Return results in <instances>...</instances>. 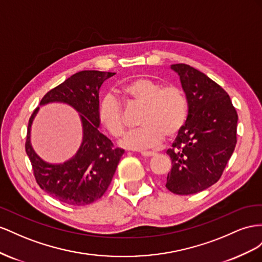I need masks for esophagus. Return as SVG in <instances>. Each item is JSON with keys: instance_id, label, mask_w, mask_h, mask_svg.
<instances>
[{"instance_id": "1", "label": "esophagus", "mask_w": 262, "mask_h": 262, "mask_svg": "<svg viewBox=\"0 0 262 262\" xmlns=\"http://www.w3.org/2000/svg\"><path fill=\"white\" fill-rule=\"evenodd\" d=\"M156 155L155 151H143L141 152V156L145 157V158H149V157H154Z\"/></svg>"}]
</instances>
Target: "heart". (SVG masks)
<instances>
[{"mask_svg":"<svg viewBox=\"0 0 262 262\" xmlns=\"http://www.w3.org/2000/svg\"><path fill=\"white\" fill-rule=\"evenodd\" d=\"M126 98L144 105L139 129L130 132L119 141L129 150H148L159 147L164 139L172 138L182 129L188 116V102L180 88L164 85L159 81L140 77L123 86ZM99 121L112 136L121 137L125 132L122 103L112 94H106L99 105Z\"/></svg>","mask_w":262,"mask_h":262,"instance_id":"b5f03b06","label":"heart"}]
</instances>
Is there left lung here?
Returning a JSON list of instances; mask_svg holds the SVG:
<instances>
[{"mask_svg": "<svg viewBox=\"0 0 262 262\" xmlns=\"http://www.w3.org/2000/svg\"><path fill=\"white\" fill-rule=\"evenodd\" d=\"M180 77L188 117L167 154L172 161L166 186L188 195L217 182L237 143L238 115L222 86L193 67L171 66Z\"/></svg>", "mask_w": 262, "mask_h": 262, "instance_id": "left-lung-1", "label": "left lung"}]
</instances>
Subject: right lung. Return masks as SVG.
Wrapping results in <instances>:
<instances>
[{"label": "right lung", "mask_w": 262, "mask_h": 262, "mask_svg": "<svg viewBox=\"0 0 262 262\" xmlns=\"http://www.w3.org/2000/svg\"><path fill=\"white\" fill-rule=\"evenodd\" d=\"M114 74L96 70L77 72L41 99L40 105L64 103L80 114L83 129L82 143L77 154L63 163H48L35 152L31 144V128L39 107L29 118L25 149L32 162L35 179L45 192L61 203L83 206L101 199L124 154L123 149L115 148L99 130L100 88Z\"/></svg>", "instance_id": "add662e5"}]
</instances>
